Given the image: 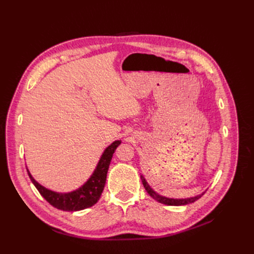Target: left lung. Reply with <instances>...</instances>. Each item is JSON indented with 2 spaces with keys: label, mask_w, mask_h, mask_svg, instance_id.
<instances>
[{
  "label": "left lung",
  "mask_w": 254,
  "mask_h": 254,
  "mask_svg": "<svg viewBox=\"0 0 254 254\" xmlns=\"http://www.w3.org/2000/svg\"><path fill=\"white\" fill-rule=\"evenodd\" d=\"M141 179H142V183L143 186L145 188V190H147V193L155 199V200H157L158 202L160 203H163V204H167V205H186V204H189V203H193L195 202L196 200H198L199 198H200L203 194H199L197 196H194V197H190V198H183V199H174V198H167V197H164V196H161L159 195L158 193H156L155 190H153L150 187L149 184L147 183V181L145 180V178L143 176H141Z\"/></svg>",
  "instance_id": "1"
}]
</instances>
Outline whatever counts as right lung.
Returning a JSON list of instances; mask_svg holds the SVG:
<instances>
[{"instance_id":"right-lung-1","label":"right lung","mask_w":254,"mask_h":254,"mask_svg":"<svg viewBox=\"0 0 254 254\" xmlns=\"http://www.w3.org/2000/svg\"><path fill=\"white\" fill-rule=\"evenodd\" d=\"M121 143V141H114L111 145H109L103 152L96 165V168L88 181L82 187L70 191V193H57V191L42 187L41 184L38 183L33 178V176L30 175L29 171L27 170L28 176L36 189L39 190L41 196L53 206L57 207L59 210L71 212L87 209V207L94 205L99 200V198H101L112 156Z\"/></svg>"}]
</instances>
